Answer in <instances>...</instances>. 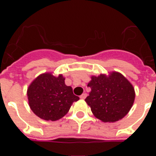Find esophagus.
I'll list each match as a JSON object with an SVG mask.
<instances>
[{
	"label": "esophagus",
	"instance_id": "34e87169",
	"mask_svg": "<svg viewBox=\"0 0 156 156\" xmlns=\"http://www.w3.org/2000/svg\"><path fill=\"white\" fill-rule=\"evenodd\" d=\"M86 97H87V94L86 93H83L82 95H80V99L83 100V99L86 98Z\"/></svg>",
	"mask_w": 156,
	"mask_h": 156
}]
</instances>
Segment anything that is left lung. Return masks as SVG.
I'll return each mask as SVG.
<instances>
[{"label": "left lung", "mask_w": 156, "mask_h": 156, "mask_svg": "<svg viewBox=\"0 0 156 156\" xmlns=\"http://www.w3.org/2000/svg\"><path fill=\"white\" fill-rule=\"evenodd\" d=\"M88 83L91 91L85 101L92 113L104 122H114L122 119L133 106L135 91L133 85L118 72L108 75L91 76Z\"/></svg>", "instance_id": "obj_1"}]
</instances>
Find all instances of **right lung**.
<instances>
[{
    "label": "right lung",
    "mask_w": 156,
    "mask_h": 156,
    "mask_svg": "<svg viewBox=\"0 0 156 156\" xmlns=\"http://www.w3.org/2000/svg\"><path fill=\"white\" fill-rule=\"evenodd\" d=\"M30 108L41 119L56 121L68 113L74 101L80 98L73 94V88L66 86L62 74L44 73L32 81L27 89Z\"/></svg>",
    "instance_id": "add662e5"
}]
</instances>
